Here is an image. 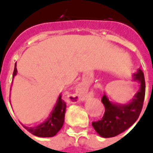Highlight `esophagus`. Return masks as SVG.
<instances>
[{"instance_id":"34e87169","label":"esophagus","mask_w":153,"mask_h":153,"mask_svg":"<svg viewBox=\"0 0 153 153\" xmlns=\"http://www.w3.org/2000/svg\"><path fill=\"white\" fill-rule=\"evenodd\" d=\"M88 97V88L87 86L84 83H80L79 85V88L76 91V93L74 97L73 103L79 102H82Z\"/></svg>"}]
</instances>
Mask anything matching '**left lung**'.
I'll return each mask as SVG.
<instances>
[{
	"instance_id": "left-lung-1",
	"label": "left lung",
	"mask_w": 153,
	"mask_h": 153,
	"mask_svg": "<svg viewBox=\"0 0 153 153\" xmlns=\"http://www.w3.org/2000/svg\"><path fill=\"white\" fill-rule=\"evenodd\" d=\"M133 81L139 83V88L128 102H112L104 93L102 98V102L105 106L104 115L102 120L92 123L94 129L101 137H115L128 129L138 120L145 97L144 74L140 69H138L136 73L133 74Z\"/></svg>"
}]
</instances>
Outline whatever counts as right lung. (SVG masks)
<instances>
[{
    "label": "right lung",
    "instance_id": "right-lung-1",
    "mask_svg": "<svg viewBox=\"0 0 153 153\" xmlns=\"http://www.w3.org/2000/svg\"><path fill=\"white\" fill-rule=\"evenodd\" d=\"M17 68L16 64L15 65V70L13 73V79L17 74ZM66 110V104L61 99V95H59L57 101L53 109L51 111L50 115H48L45 121L41 123L40 125H38L34 127H28L25 126L27 130L32 134L41 137V138H50L53 137L56 134L60 129L63 126L64 121H65V114Z\"/></svg>",
    "mask_w": 153,
    "mask_h": 153
}]
</instances>
